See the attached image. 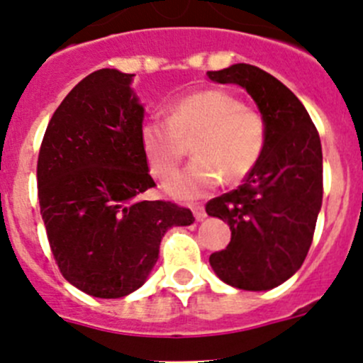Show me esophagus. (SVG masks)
Masks as SVG:
<instances>
[{"mask_svg":"<svg viewBox=\"0 0 363 363\" xmlns=\"http://www.w3.org/2000/svg\"><path fill=\"white\" fill-rule=\"evenodd\" d=\"M193 214H195L196 221H203V219L207 218V212H205L203 205H200V203L193 205Z\"/></svg>","mask_w":363,"mask_h":363,"instance_id":"34e87169","label":"esophagus"}]
</instances>
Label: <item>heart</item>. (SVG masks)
Returning a JSON list of instances; mask_svg holds the SVG:
<instances>
[{"label":"heart","instance_id":"obj_1","mask_svg":"<svg viewBox=\"0 0 363 363\" xmlns=\"http://www.w3.org/2000/svg\"><path fill=\"white\" fill-rule=\"evenodd\" d=\"M191 141L195 160L163 184L175 200L203 196L221 177L226 182L247 177L265 151L267 124L235 94L205 89L172 104L168 119L149 117L140 128L142 151L158 177L181 163Z\"/></svg>","mask_w":363,"mask_h":363}]
</instances>
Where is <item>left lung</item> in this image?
<instances>
[{"label":"left lung","mask_w":363,"mask_h":363,"mask_svg":"<svg viewBox=\"0 0 363 363\" xmlns=\"http://www.w3.org/2000/svg\"><path fill=\"white\" fill-rule=\"evenodd\" d=\"M207 75L244 87L267 124L265 151L244 184L205 205L232 230L208 262L230 286L272 290L302 267L313 242L323 200L320 135L298 98L262 68L239 63Z\"/></svg>","instance_id":"8db88e82"}]
</instances>
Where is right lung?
<instances>
[{
    "label": "right lung",
    "mask_w": 363,
    "mask_h": 363,
    "mask_svg": "<svg viewBox=\"0 0 363 363\" xmlns=\"http://www.w3.org/2000/svg\"><path fill=\"white\" fill-rule=\"evenodd\" d=\"M133 73L104 68L67 94L40 147V214L61 274L98 298H121L145 283L172 226L191 211L140 200L155 188L140 144L144 107Z\"/></svg>",
    "instance_id": "add662e5"
}]
</instances>
